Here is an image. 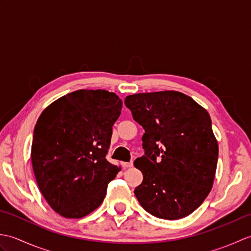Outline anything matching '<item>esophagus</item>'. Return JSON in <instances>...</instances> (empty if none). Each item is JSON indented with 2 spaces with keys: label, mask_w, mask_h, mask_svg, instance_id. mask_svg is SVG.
Returning <instances> with one entry per match:
<instances>
[{
  "label": "esophagus",
  "mask_w": 251,
  "mask_h": 251,
  "mask_svg": "<svg viewBox=\"0 0 251 251\" xmlns=\"http://www.w3.org/2000/svg\"><path fill=\"white\" fill-rule=\"evenodd\" d=\"M132 162H122V166L123 168H129V167H132Z\"/></svg>",
  "instance_id": "1"
}]
</instances>
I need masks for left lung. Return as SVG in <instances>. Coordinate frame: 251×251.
I'll use <instances>...</instances> for the list:
<instances>
[{"mask_svg": "<svg viewBox=\"0 0 251 251\" xmlns=\"http://www.w3.org/2000/svg\"><path fill=\"white\" fill-rule=\"evenodd\" d=\"M125 104L145 129V155L134 163L143 175L137 200L161 219L189 216L209 194L216 175L219 150L209 114L174 90L127 96Z\"/></svg>", "mask_w": 251, "mask_h": 251, "instance_id": "left-lung-1", "label": "left lung"}]
</instances>
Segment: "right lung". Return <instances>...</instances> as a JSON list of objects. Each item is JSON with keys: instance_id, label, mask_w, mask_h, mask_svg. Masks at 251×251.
<instances>
[{"instance_id": "1", "label": "right lung", "mask_w": 251, "mask_h": 251, "mask_svg": "<svg viewBox=\"0 0 251 251\" xmlns=\"http://www.w3.org/2000/svg\"><path fill=\"white\" fill-rule=\"evenodd\" d=\"M122 100L106 90L81 89L42 112L33 131L32 167L50 206L65 218H83L103 201L121 168L106 161Z\"/></svg>"}]
</instances>
